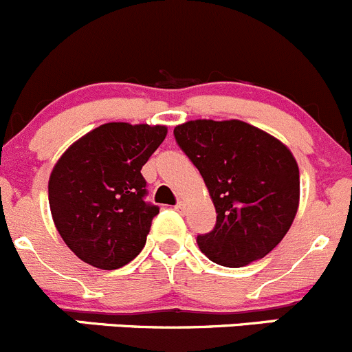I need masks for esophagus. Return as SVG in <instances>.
<instances>
[{
	"instance_id": "1",
	"label": "esophagus",
	"mask_w": 352,
	"mask_h": 352,
	"mask_svg": "<svg viewBox=\"0 0 352 352\" xmlns=\"http://www.w3.org/2000/svg\"><path fill=\"white\" fill-rule=\"evenodd\" d=\"M184 208H186V204H184V203H182V201H179V203H177V204H175V210H177V211H182V210H184Z\"/></svg>"
}]
</instances>
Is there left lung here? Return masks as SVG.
I'll return each instance as SVG.
<instances>
[{
	"label": "left lung",
	"instance_id": "1",
	"mask_svg": "<svg viewBox=\"0 0 352 352\" xmlns=\"http://www.w3.org/2000/svg\"><path fill=\"white\" fill-rule=\"evenodd\" d=\"M173 135L217 210L213 230L196 239L201 251L228 268L265 258L298 213L299 168L292 153L241 120H190L177 125Z\"/></svg>",
	"mask_w": 352,
	"mask_h": 352
}]
</instances>
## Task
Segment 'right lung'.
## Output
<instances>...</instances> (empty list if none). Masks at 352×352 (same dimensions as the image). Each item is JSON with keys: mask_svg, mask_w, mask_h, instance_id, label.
Here are the masks:
<instances>
[{"mask_svg": "<svg viewBox=\"0 0 352 352\" xmlns=\"http://www.w3.org/2000/svg\"><path fill=\"white\" fill-rule=\"evenodd\" d=\"M166 138L163 125L111 122L65 151L50 177V208L65 244L101 270L131 263L160 208L146 201L141 170Z\"/></svg>", "mask_w": 352, "mask_h": 352, "instance_id": "obj_1", "label": "right lung"}]
</instances>
